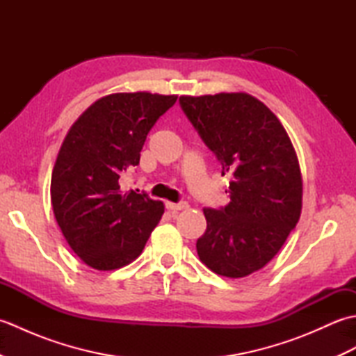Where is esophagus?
I'll return each instance as SVG.
<instances>
[{
  "instance_id": "1",
  "label": "esophagus",
  "mask_w": 356,
  "mask_h": 356,
  "mask_svg": "<svg viewBox=\"0 0 356 356\" xmlns=\"http://www.w3.org/2000/svg\"><path fill=\"white\" fill-rule=\"evenodd\" d=\"M166 209L170 211H180V209H186L188 203L186 202H179V203H172V202H165Z\"/></svg>"
}]
</instances>
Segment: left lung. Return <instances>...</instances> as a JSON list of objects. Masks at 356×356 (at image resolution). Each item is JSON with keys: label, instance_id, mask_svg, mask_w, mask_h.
<instances>
[{"label": "left lung", "instance_id": "8db88e82", "mask_svg": "<svg viewBox=\"0 0 356 356\" xmlns=\"http://www.w3.org/2000/svg\"><path fill=\"white\" fill-rule=\"evenodd\" d=\"M180 107L229 174L231 202L205 208L207 231L195 248L218 275L261 269L297 226L303 184L292 142L266 105L246 93L180 96Z\"/></svg>", "mask_w": 356, "mask_h": 356}]
</instances>
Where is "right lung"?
Masks as SVG:
<instances>
[{"label":"right lung","instance_id":"add662e5","mask_svg":"<svg viewBox=\"0 0 356 356\" xmlns=\"http://www.w3.org/2000/svg\"><path fill=\"white\" fill-rule=\"evenodd\" d=\"M176 101L147 92L108 95L67 133L51 172V207L67 243L88 266L131 263L161 220L162 202L120 191L119 180L139 165L149 130Z\"/></svg>","mask_w":356,"mask_h":356}]
</instances>
